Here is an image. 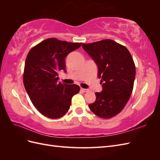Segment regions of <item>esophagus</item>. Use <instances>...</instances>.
<instances>
[{"label": "esophagus", "mask_w": 160, "mask_h": 160, "mask_svg": "<svg viewBox=\"0 0 160 160\" xmlns=\"http://www.w3.org/2000/svg\"><path fill=\"white\" fill-rule=\"evenodd\" d=\"M81 91L82 92H88V91H89V89H84V88H81Z\"/></svg>", "instance_id": "34e87169"}]
</instances>
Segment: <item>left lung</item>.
Segmentation results:
<instances>
[{"mask_svg": "<svg viewBox=\"0 0 160 160\" xmlns=\"http://www.w3.org/2000/svg\"><path fill=\"white\" fill-rule=\"evenodd\" d=\"M82 47L98 65L103 88L89 108L99 118H112L122 111L132 95L135 77L133 58L126 47L111 39Z\"/></svg>", "mask_w": 160, "mask_h": 160, "instance_id": "left-lung-1", "label": "left lung"}]
</instances>
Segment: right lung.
<instances>
[{"instance_id":"1","label":"right lung","mask_w":160,"mask_h":160,"mask_svg":"<svg viewBox=\"0 0 160 160\" xmlns=\"http://www.w3.org/2000/svg\"><path fill=\"white\" fill-rule=\"evenodd\" d=\"M81 45L51 38L38 43L28 53L24 85L34 106L47 118L62 117L69 109L72 96L79 92V85L58 81V73L60 71L66 72L65 58Z\"/></svg>"}]
</instances>
